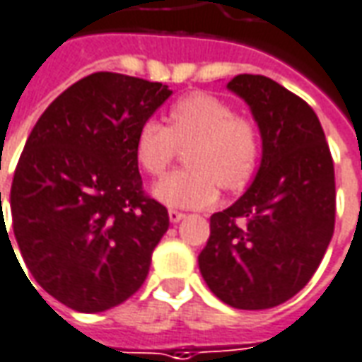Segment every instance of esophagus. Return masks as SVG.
Listing matches in <instances>:
<instances>
[{
    "mask_svg": "<svg viewBox=\"0 0 362 362\" xmlns=\"http://www.w3.org/2000/svg\"><path fill=\"white\" fill-rule=\"evenodd\" d=\"M168 218H170L172 223H178L180 220H184V218H186V214L178 212V210H168Z\"/></svg>",
    "mask_w": 362,
    "mask_h": 362,
    "instance_id": "obj_1",
    "label": "esophagus"
}]
</instances>
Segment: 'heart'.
Masks as SVG:
<instances>
[{
  "label": "heart",
  "instance_id": "heart-1",
  "mask_svg": "<svg viewBox=\"0 0 362 362\" xmlns=\"http://www.w3.org/2000/svg\"><path fill=\"white\" fill-rule=\"evenodd\" d=\"M170 129L148 119L136 134V158L154 176L166 170L178 144H190V168L172 172L152 186V196L170 208H204L218 200L220 184L226 190H242L252 180L259 158L255 124L238 119L233 109L218 97L194 93L172 105Z\"/></svg>",
  "mask_w": 362,
  "mask_h": 362
}]
</instances>
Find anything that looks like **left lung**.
Segmentation results:
<instances>
[{
	"label": "left lung",
	"instance_id": "obj_1",
	"mask_svg": "<svg viewBox=\"0 0 362 362\" xmlns=\"http://www.w3.org/2000/svg\"><path fill=\"white\" fill-rule=\"evenodd\" d=\"M262 136L259 168L238 200L210 218L198 255L204 281L235 309H269L313 277L335 228V170L313 109L264 75H238Z\"/></svg>",
	"mask_w": 362,
	"mask_h": 362
}]
</instances>
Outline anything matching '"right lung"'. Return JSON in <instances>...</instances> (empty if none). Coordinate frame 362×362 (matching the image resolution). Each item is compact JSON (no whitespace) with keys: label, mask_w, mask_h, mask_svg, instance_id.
Wrapping results in <instances>:
<instances>
[{"label":"right lung","mask_w":362,"mask_h":362,"mask_svg":"<svg viewBox=\"0 0 362 362\" xmlns=\"http://www.w3.org/2000/svg\"><path fill=\"white\" fill-rule=\"evenodd\" d=\"M170 95L162 83L93 73L27 139L9 194L13 233L37 284L75 311L100 313L136 293L170 226L144 196L136 158L140 127Z\"/></svg>","instance_id":"add662e5"}]
</instances>
